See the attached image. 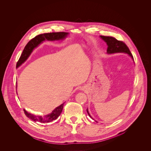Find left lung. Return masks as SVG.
I'll return each instance as SVG.
<instances>
[{"label":"left lung","mask_w":151,"mask_h":151,"mask_svg":"<svg viewBox=\"0 0 151 151\" xmlns=\"http://www.w3.org/2000/svg\"><path fill=\"white\" fill-rule=\"evenodd\" d=\"M100 37H101L105 42H106L107 44L108 47L107 50V53L108 54H111V53H127L133 60V57L130 51L129 48L123 41H119L116 38L113 37L101 35ZM86 111L89 116L91 119H92L88 112V109H86Z\"/></svg>","instance_id":"1"}]
</instances>
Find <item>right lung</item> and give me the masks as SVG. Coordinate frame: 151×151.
Returning <instances> with one entry per match:
<instances>
[{
    "label": "right lung",
    "mask_w": 151,
    "mask_h": 151,
    "mask_svg": "<svg viewBox=\"0 0 151 151\" xmlns=\"http://www.w3.org/2000/svg\"><path fill=\"white\" fill-rule=\"evenodd\" d=\"M68 33L65 32H50V33H45L37 35L32 40H31L27 44L25 45L22 53L19 58L18 61L17 63V68L20 66L22 63H24L27 59L28 58L33 50L37 47L41 42L43 41L47 40L48 41H55V40H60L64 39L67 35ZM65 103H63L59 107H56L52 112L48 115L41 116H36L35 114H32L28 111H27L25 109H24V113L27 117L32 120L34 122H38L40 123H49L53 120H55L58 119V117L60 115L63 106Z\"/></svg>",
    "instance_id": "obj_1"
}]
</instances>
